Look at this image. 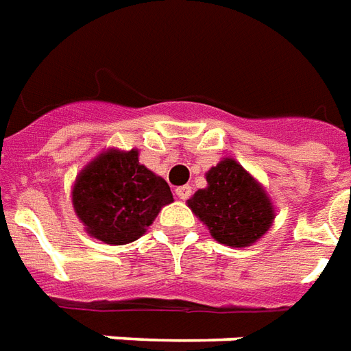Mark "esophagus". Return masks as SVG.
<instances>
[{"label":"esophagus","mask_w":351,"mask_h":351,"mask_svg":"<svg viewBox=\"0 0 351 351\" xmlns=\"http://www.w3.org/2000/svg\"><path fill=\"white\" fill-rule=\"evenodd\" d=\"M175 193L180 201H186V199H189V195H191V188H189V186H180V188L175 189Z\"/></svg>","instance_id":"esophagus-1"}]
</instances>
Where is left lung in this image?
Wrapping results in <instances>:
<instances>
[{
  "instance_id": "8db88e82",
  "label": "left lung",
  "mask_w": 351,
  "mask_h": 351,
  "mask_svg": "<svg viewBox=\"0 0 351 351\" xmlns=\"http://www.w3.org/2000/svg\"><path fill=\"white\" fill-rule=\"evenodd\" d=\"M204 176L206 188L197 189L188 199L191 212L223 245L249 247L256 243L275 219L266 188L234 158H223Z\"/></svg>"
}]
</instances>
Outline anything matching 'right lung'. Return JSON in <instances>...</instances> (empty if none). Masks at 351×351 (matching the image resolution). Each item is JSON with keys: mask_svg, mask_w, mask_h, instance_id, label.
I'll return each mask as SVG.
<instances>
[{"mask_svg": "<svg viewBox=\"0 0 351 351\" xmlns=\"http://www.w3.org/2000/svg\"><path fill=\"white\" fill-rule=\"evenodd\" d=\"M72 206L87 234L108 245L141 238L173 193L162 176L139 163V150L106 149L77 173Z\"/></svg>", "mask_w": 351, "mask_h": 351, "instance_id": "1", "label": "right lung"}]
</instances>
